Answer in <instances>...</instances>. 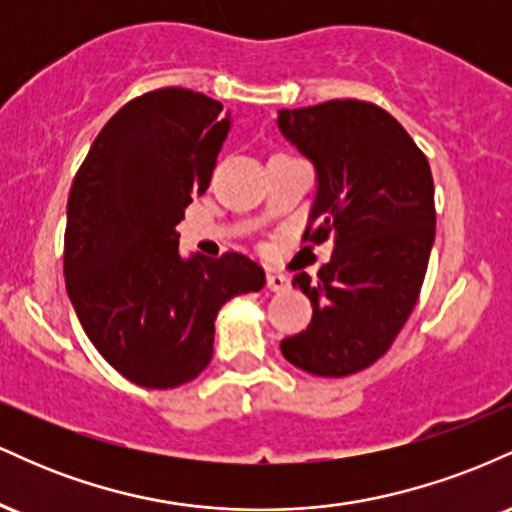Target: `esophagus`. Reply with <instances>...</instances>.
<instances>
[{
	"label": "esophagus",
	"instance_id": "1",
	"mask_svg": "<svg viewBox=\"0 0 512 512\" xmlns=\"http://www.w3.org/2000/svg\"><path fill=\"white\" fill-rule=\"evenodd\" d=\"M267 286H269V291L284 293V291L291 289V279H289V276H284V274H269L267 276Z\"/></svg>",
	"mask_w": 512,
	"mask_h": 512
}]
</instances>
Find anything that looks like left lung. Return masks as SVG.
Returning <instances> with one entry per match:
<instances>
[{
	"mask_svg": "<svg viewBox=\"0 0 512 512\" xmlns=\"http://www.w3.org/2000/svg\"><path fill=\"white\" fill-rule=\"evenodd\" d=\"M276 125L315 168L305 236H334L317 281L293 276L313 322L284 339L281 354L305 373L344 378L390 349L419 298L436 238L431 168L407 129L373 103L281 110Z\"/></svg>",
	"mask_w": 512,
	"mask_h": 512,
	"instance_id": "left-lung-1",
	"label": "left lung"
}]
</instances>
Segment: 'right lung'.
<instances>
[{"label":"right lung","mask_w":512,"mask_h":512,"mask_svg":"<svg viewBox=\"0 0 512 512\" xmlns=\"http://www.w3.org/2000/svg\"><path fill=\"white\" fill-rule=\"evenodd\" d=\"M228 132L231 113L204 93H144L110 117L69 192V301L105 361L149 390L195 380L214 354L219 310L264 286L240 252L180 255L175 226L207 192Z\"/></svg>","instance_id":"obj_1"}]
</instances>
